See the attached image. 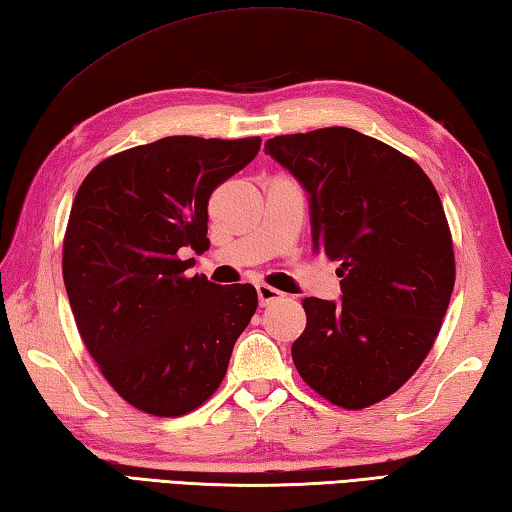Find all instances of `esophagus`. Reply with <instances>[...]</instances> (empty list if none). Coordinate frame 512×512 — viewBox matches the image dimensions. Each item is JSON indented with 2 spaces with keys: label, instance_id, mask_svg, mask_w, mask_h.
Instances as JSON below:
<instances>
[{
  "label": "esophagus",
  "instance_id": "esophagus-1",
  "mask_svg": "<svg viewBox=\"0 0 512 512\" xmlns=\"http://www.w3.org/2000/svg\"><path fill=\"white\" fill-rule=\"evenodd\" d=\"M256 294H258V303H261V306H270L272 301L283 299V292H279L276 288H272V285H265V283L256 285Z\"/></svg>",
  "mask_w": 512,
  "mask_h": 512
}]
</instances>
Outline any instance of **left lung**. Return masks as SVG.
<instances>
[{
	"mask_svg": "<svg viewBox=\"0 0 512 512\" xmlns=\"http://www.w3.org/2000/svg\"><path fill=\"white\" fill-rule=\"evenodd\" d=\"M265 152L308 193L312 249L342 263V299L303 301L294 366L333 405H375L423 364L450 306L441 197L414 159L351 128L283 134Z\"/></svg>",
	"mask_w": 512,
	"mask_h": 512,
	"instance_id": "left-lung-1",
	"label": "left lung"
}]
</instances>
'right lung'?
Returning <instances> with one entry per match:
<instances>
[{
  "label": "right lung",
  "mask_w": 512,
  "mask_h": 512,
  "mask_svg": "<svg viewBox=\"0 0 512 512\" xmlns=\"http://www.w3.org/2000/svg\"><path fill=\"white\" fill-rule=\"evenodd\" d=\"M261 139L166 137L101 161L80 184L62 247L78 333L119 396L182 416L220 387L254 317V285L188 279L209 249V197Z\"/></svg>",
  "instance_id": "obj_1"
}]
</instances>
